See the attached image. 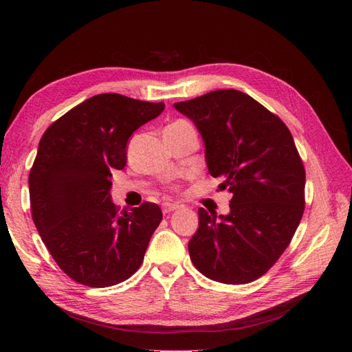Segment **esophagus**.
<instances>
[{
    "mask_svg": "<svg viewBox=\"0 0 352 352\" xmlns=\"http://www.w3.org/2000/svg\"><path fill=\"white\" fill-rule=\"evenodd\" d=\"M162 208H163V213L168 214V213H170V212L177 210V208H180V206L175 204V203H164Z\"/></svg>",
    "mask_w": 352,
    "mask_h": 352,
    "instance_id": "34e87169",
    "label": "esophagus"
}]
</instances>
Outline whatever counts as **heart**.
Segmentation results:
<instances>
[{
    "mask_svg": "<svg viewBox=\"0 0 352 352\" xmlns=\"http://www.w3.org/2000/svg\"><path fill=\"white\" fill-rule=\"evenodd\" d=\"M180 124H188V122H186V121H177L174 124H170V125H180Z\"/></svg>",
    "mask_w": 352,
    "mask_h": 352,
    "instance_id": "b5f03b06",
    "label": "heart"
}]
</instances>
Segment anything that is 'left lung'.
Listing matches in <instances>:
<instances>
[{
    "mask_svg": "<svg viewBox=\"0 0 352 352\" xmlns=\"http://www.w3.org/2000/svg\"><path fill=\"white\" fill-rule=\"evenodd\" d=\"M174 107L195 122L210 175L230 192L227 216L199 208L189 242L192 263L207 278L246 284L286 251L305 207V169L281 119L241 91H213Z\"/></svg>",
    "mask_w": 352,
    "mask_h": 352,
    "instance_id": "left-lung-1",
    "label": "left lung"
}]
</instances>
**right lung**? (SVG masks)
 <instances>
[{"label": "right lung", "mask_w": 352, "mask_h": 352, "mask_svg": "<svg viewBox=\"0 0 352 352\" xmlns=\"http://www.w3.org/2000/svg\"><path fill=\"white\" fill-rule=\"evenodd\" d=\"M163 109V102L100 94L43 133L28 175L32 218L52 258L74 281L115 286L144 261L162 210L144 203L119 212L110 199V177L125 166L131 134Z\"/></svg>", "instance_id": "add662e5"}]
</instances>
